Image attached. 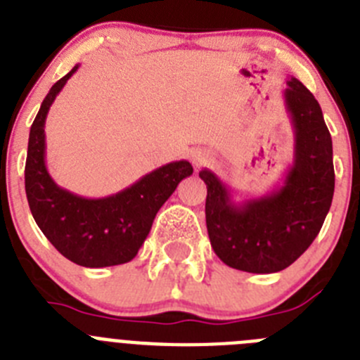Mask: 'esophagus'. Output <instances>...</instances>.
Returning a JSON list of instances; mask_svg holds the SVG:
<instances>
[{
    "label": "esophagus",
    "instance_id": "esophagus-1",
    "mask_svg": "<svg viewBox=\"0 0 360 360\" xmlns=\"http://www.w3.org/2000/svg\"><path fill=\"white\" fill-rule=\"evenodd\" d=\"M191 157H193V164L202 165L209 160V153L202 151V149H196V151H193V155H191Z\"/></svg>",
    "mask_w": 360,
    "mask_h": 360
}]
</instances>
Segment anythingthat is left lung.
<instances>
[{"label": "left lung", "mask_w": 360, "mask_h": 360, "mask_svg": "<svg viewBox=\"0 0 360 360\" xmlns=\"http://www.w3.org/2000/svg\"><path fill=\"white\" fill-rule=\"evenodd\" d=\"M283 91L294 128V162L281 187L234 202L231 187L211 169L205 186V221L216 256L232 269L272 274L287 269L311 245L328 214L335 187L332 136L323 111L295 77Z\"/></svg>", "instance_id": "left-lung-1"}]
</instances>
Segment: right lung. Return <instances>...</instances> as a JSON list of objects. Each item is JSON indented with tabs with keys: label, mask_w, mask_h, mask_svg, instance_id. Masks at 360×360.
Wrapping results in <instances>:
<instances>
[{
	"label": "right lung",
	"mask_w": 360,
	"mask_h": 360,
	"mask_svg": "<svg viewBox=\"0 0 360 360\" xmlns=\"http://www.w3.org/2000/svg\"><path fill=\"white\" fill-rule=\"evenodd\" d=\"M79 65L50 88L28 136L25 191L37 227L66 259L81 266L131 262L151 231L158 209L184 178L193 174L187 160L169 162L126 189L104 198H84L57 186L46 169L44 122L50 106Z\"/></svg>",
	"instance_id": "1"
}]
</instances>
